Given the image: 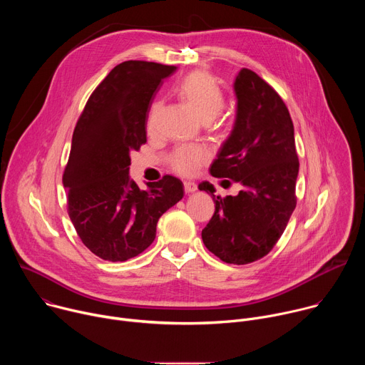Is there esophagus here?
Returning a JSON list of instances; mask_svg holds the SVG:
<instances>
[{
	"instance_id": "obj_1",
	"label": "esophagus",
	"mask_w": 365,
	"mask_h": 365,
	"mask_svg": "<svg viewBox=\"0 0 365 365\" xmlns=\"http://www.w3.org/2000/svg\"><path fill=\"white\" fill-rule=\"evenodd\" d=\"M183 186H185V192L186 193H193V192L197 190V185L195 182H190V180L183 182Z\"/></svg>"
}]
</instances>
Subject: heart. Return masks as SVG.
Listing matches in <instances>:
<instances>
[{"instance_id": "1", "label": "heart", "mask_w": 365, "mask_h": 365, "mask_svg": "<svg viewBox=\"0 0 365 365\" xmlns=\"http://www.w3.org/2000/svg\"><path fill=\"white\" fill-rule=\"evenodd\" d=\"M178 96L205 123L212 121L224 108L225 96L218 82L203 71H193L182 78L175 86ZM162 102L154 101L147 117V130L153 131L158 124ZM210 159V151L203 145L179 147L170 155V168L183 176L195 175L199 168Z\"/></svg>"}]
</instances>
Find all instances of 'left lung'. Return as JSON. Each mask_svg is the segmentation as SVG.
<instances>
[{
  "mask_svg": "<svg viewBox=\"0 0 365 365\" xmlns=\"http://www.w3.org/2000/svg\"><path fill=\"white\" fill-rule=\"evenodd\" d=\"M237 117L211 166L215 178L241 183L237 196L220 197L210 182L215 212L202 230L205 247L228 264H248L267 255L296 207L299 159L294 128L280 95L255 72L241 69L234 82ZM230 182V180H224Z\"/></svg>",
  "mask_w": 365,
  "mask_h": 365,
  "instance_id": "1",
  "label": "left lung"
}]
</instances>
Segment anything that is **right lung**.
Instances as JSON below:
<instances>
[{
    "mask_svg": "<svg viewBox=\"0 0 365 365\" xmlns=\"http://www.w3.org/2000/svg\"><path fill=\"white\" fill-rule=\"evenodd\" d=\"M176 66L127 61L91 93L76 123L63 172L68 214L82 242L99 258L125 262L155 238L159 218L183 197L175 176L141 190L128 176L130 153L147 141L154 92Z\"/></svg>",
    "mask_w": 365,
    "mask_h": 365,
    "instance_id": "obj_1",
    "label": "right lung"
}]
</instances>
